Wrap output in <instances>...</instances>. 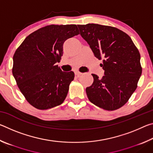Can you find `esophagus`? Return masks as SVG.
<instances>
[{
  "mask_svg": "<svg viewBox=\"0 0 153 153\" xmlns=\"http://www.w3.org/2000/svg\"><path fill=\"white\" fill-rule=\"evenodd\" d=\"M75 74H76V76H81L82 74L81 73V72H79V71H75Z\"/></svg>",
  "mask_w": 153,
  "mask_h": 153,
  "instance_id": "obj_1",
  "label": "esophagus"
}]
</instances>
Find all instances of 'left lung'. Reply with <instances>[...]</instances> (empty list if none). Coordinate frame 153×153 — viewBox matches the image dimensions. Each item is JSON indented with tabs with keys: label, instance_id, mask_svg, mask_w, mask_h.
<instances>
[{
	"label": "left lung",
	"instance_id": "8db88e82",
	"mask_svg": "<svg viewBox=\"0 0 153 153\" xmlns=\"http://www.w3.org/2000/svg\"><path fill=\"white\" fill-rule=\"evenodd\" d=\"M82 37L95 57L102 59V78L92 74L94 82L86 88L90 101L105 110L120 108L137 88L141 76L140 55L131 38L116 27L95 24L77 25Z\"/></svg>",
	"mask_w": 153,
	"mask_h": 153
}]
</instances>
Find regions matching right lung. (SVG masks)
I'll return each instance as SVG.
<instances>
[{
  "instance_id": "add662e5",
  "label": "right lung",
  "mask_w": 153,
  "mask_h": 153,
  "mask_svg": "<svg viewBox=\"0 0 153 153\" xmlns=\"http://www.w3.org/2000/svg\"><path fill=\"white\" fill-rule=\"evenodd\" d=\"M79 34L76 25H51L25 38L13 55L12 72L20 91L38 109L63 103L74 79L73 71L56 65L63 56V43Z\"/></svg>"
}]
</instances>
